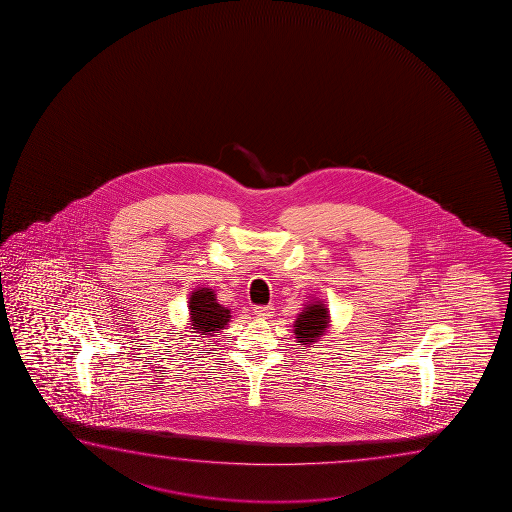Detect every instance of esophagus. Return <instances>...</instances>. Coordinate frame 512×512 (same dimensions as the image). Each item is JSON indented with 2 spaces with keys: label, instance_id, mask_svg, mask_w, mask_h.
Segmentation results:
<instances>
[{
  "label": "esophagus",
  "instance_id": "34e87169",
  "mask_svg": "<svg viewBox=\"0 0 512 512\" xmlns=\"http://www.w3.org/2000/svg\"><path fill=\"white\" fill-rule=\"evenodd\" d=\"M253 313L259 316V318H271L274 313L273 306H255Z\"/></svg>",
  "mask_w": 512,
  "mask_h": 512
}]
</instances>
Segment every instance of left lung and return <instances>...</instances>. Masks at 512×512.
Wrapping results in <instances>:
<instances>
[{"label": "left lung", "instance_id": "1", "mask_svg": "<svg viewBox=\"0 0 512 512\" xmlns=\"http://www.w3.org/2000/svg\"><path fill=\"white\" fill-rule=\"evenodd\" d=\"M327 308L322 304H309L304 313L295 320V336L299 343H315V339L322 336L327 329Z\"/></svg>", "mask_w": 512, "mask_h": 512}]
</instances>
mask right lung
<instances>
[{
	"instance_id": "add662e5",
	"label": "right lung",
	"mask_w": 512,
	"mask_h": 512,
	"mask_svg": "<svg viewBox=\"0 0 512 512\" xmlns=\"http://www.w3.org/2000/svg\"><path fill=\"white\" fill-rule=\"evenodd\" d=\"M189 309L192 325L197 332H201V336H211V332L224 329L231 318V311L218 304L211 288H201L194 292L190 297Z\"/></svg>"
}]
</instances>
